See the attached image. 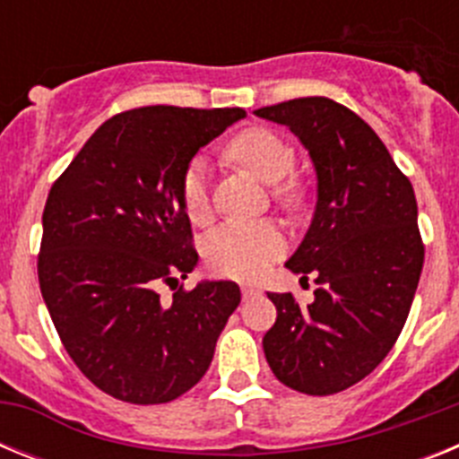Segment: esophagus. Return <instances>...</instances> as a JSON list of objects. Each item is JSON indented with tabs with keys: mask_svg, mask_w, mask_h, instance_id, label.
Returning a JSON list of instances; mask_svg holds the SVG:
<instances>
[{
	"mask_svg": "<svg viewBox=\"0 0 459 459\" xmlns=\"http://www.w3.org/2000/svg\"><path fill=\"white\" fill-rule=\"evenodd\" d=\"M243 291V299H253V296L259 294V287H253V285H243L241 287Z\"/></svg>",
	"mask_w": 459,
	"mask_h": 459,
	"instance_id": "1",
	"label": "esophagus"
}]
</instances>
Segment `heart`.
I'll return each mask as SVG.
<instances>
[{
    "mask_svg": "<svg viewBox=\"0 0 459 459\" xmlns=\"http://www.w3.org/2000/svg\"><path fill=\"white\" fill-rule=\"evenodd\" d=\"M230 158L246 165L264 184L273 186L275 200L291 204L296 186L285 181L296 165L294 149L280 135L266 128H253L234 137L227 147ZM181 202L190 221L204 222L209 218V168L204 160H193L181 179ZM285 250V237L271 221H227L211 230L204 238L206 264L221 275L250 278L266 269L271 259Z\"/></svg>",
    "mask_w": 459,
    "mask_h": 459,
    "instance_id": "heart-1",
    "label": "heart"
}]
</instances>
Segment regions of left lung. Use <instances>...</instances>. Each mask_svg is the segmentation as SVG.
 <instances>
[{
	"label": "left lung",
	"instance_id": "obj_1",
	"mask_svg": "<svg viewBox=\"0 0 459 459\" xmlns=\"http://www.w3.org/2000/svg\"><path fill=\"white\" fill-rule=\"evenodd\" d=\"M255 115L287 126L317 174L310 227L285 266L319 287L307 307L271 291L278 317L264 354L285 386L333 395L370 375L407 322L423 271L416 195L377 133L335 100L294 99Z\"/></svg>",
	"mask_w": 459,
	"mask_h": 459
}]
</instances>
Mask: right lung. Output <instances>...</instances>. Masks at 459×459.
I'll list each match as a JSON object with an SVG mask.
<instances>
[{"instance_id":"right-lung-1","label":"right lung","mask_w":459,"mask_h":459,"mask_svg":"<svg viewBox=\"0 0 459 459\" xmlns=\"http://www.w3.org/2000/svg\"><path fill=\"white\" fill-rule=\"evenodd\" d=\"M246 109L149 105L93 133L43 211L40 294L68 356L91 384L133 404L177 400L209 370L241 303L232 280H200L181 179L195 153Z\"/></svg>"}]
</instances>
